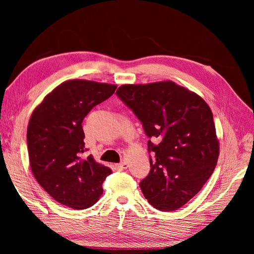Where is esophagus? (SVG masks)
I'll use <instances>...</instances> for the list:
<instances>
[{
    "label": "esophagus",
    "instance_id": "34e87169",
    "mask_svg": "<svg viewBox=\"0 0 254 254\" xmlns=\"http://www.w3.org/2000/svg\"><path fill=\"white\" fill-rule=\"evenodd\" d=\"M115 166H117L118 168H120V170H126L127 166H128V164H127L126 161H122L121 163L117 164V165H115Z\"/></svg>",
    "mask_w": 254,
    "mask_h": 254
}]
</instances>
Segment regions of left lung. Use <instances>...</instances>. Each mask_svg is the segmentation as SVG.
I'll use <instances>...</instances> for the list:
<instances>
[{
    "label": "left lung",
    "instance_id": "1",
    "mask_svg": "<svg viewBox=\"0 0 254 254\" xmlns=\"http://www.w3.org/2000/svg\"><path fill=\"white\" fill-rule=\"evenodd\" d=\"M117 95L149 137L150 172L140 182L144 197L157 210L179 209L201 190L217 163L210 107L173 81L124 84Z\"/></svg>",
    "mask_w": 254,
    "mask_h": 254
}]
</instances>
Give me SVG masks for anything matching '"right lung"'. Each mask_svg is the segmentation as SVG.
Masks as SVG:
<instances>
[{
	"instance_id": "obj_1",
	"label": "right lung",
	"mask_w": 254,
	"mask_h": 254,
	"mask_svg": "<svg viewBox=\"0 0 254 254\" xmlns=\"http://www.w3.org/2000/svg\"><path fill=\"white\" fill-rule=\"evenodd\" d=\"M117 86L68 80L54 89L34 110L27 127V150L38 183L59 203L84 210L103 194L111 170L84 152L81 123Z\"/></svg>"
}]
</instances>
